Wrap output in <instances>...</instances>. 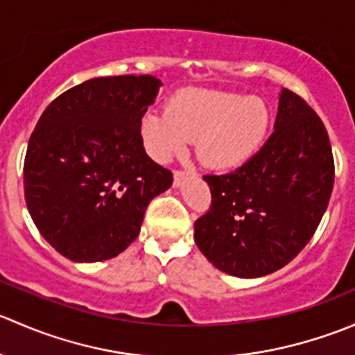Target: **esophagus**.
I'll use <instances>...</instances> for the list:
<instances>
[{
    "instance_id": "1",
    "label": "esophagus",
    "mask_w": 355,
    "mask_h": 355,
    "mask_svg": "<svg viewBox=\"0 0 355 355\" xmlns=\"http://www.w3.org/2000/svg\"><path fill=\"white\" fill-rule=\"evenodd\" d=\"M192 171H187V170H175L173 171V187H180L182 182L185 180V178L192 177Z\"/></svg>"
}]
</instances>
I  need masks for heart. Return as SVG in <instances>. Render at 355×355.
Masks as SVG:
<instances>
[{"instance_id":"heart-1","label":"heart","mask_w":355,"mask_h":355,"mask_svg":"<svg viewBox=\"0 0 355 355\" xmlns=\"http://www.w3.org/2000/svg\"><path fill=\"white\" fill-rule=\"evenodd\" d=\"M270 114L257 98L232 92L184 89L168 99L166 111H149L141 120L146 151L159 163L198 141L206 166L232 170L254 156L266 135Z\"/></svg>"}]
</instances>
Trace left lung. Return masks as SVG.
I'll return each instance as SVG.
<instances>
[{
  "instance_id": "left-lung-1",
  "label": "left lung",
  "mask_w": 355,
  "mask_h": 355,
  "mask_svg": "<svg viewBox=\"0 0 355 355\" xmlns=\"http://www.w3.org/2000/svg\"><path fill=\"white\" fill-rule=\"evenodd\" d=\"M204 180L211 207L194 223L200 252L232 277L273 273L306 247L328 207L335 163L327 128L284 89L263 148L237 170Z\"/></svg>"
}]
</instances>
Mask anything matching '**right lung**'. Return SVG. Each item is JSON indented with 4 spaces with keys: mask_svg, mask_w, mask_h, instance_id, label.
Masks as SVG:
<instances>
[{
    "mask_svg": "<svg viewBox=\"0 0 355 355\" xmlns=\"http://www.w3.org/2000/svg\"><path fill=\"white\" fill-rule=\"evenodd\" d=\"M161 80H85L39 118L24 163L27 209L42 237L75 263L106 261L141 232L148 204L173 184L146 155L141 120Z\"/></svg>",
    "mask_w": 355,
    "mask_h": 355,
    "instance_id": "right-lung-1",
    "label": "right lung"
}]
</instances>
